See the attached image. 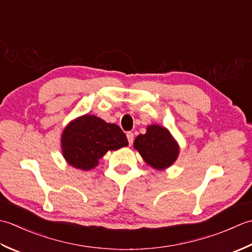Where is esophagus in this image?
<instances>
[{
  "label": "esophagus",
  "mask_w": 252,
  "mask_h": 252,
  "mask_svg": "<svg viewBox=\"0 0 252 252\" xmlns=\"http://www.w3.org/2000/svg\"><path fill=\"white\" fill-rule=\"evenodd\" d=\"M126 136H127L128 142H129V146H131L132 142H133V133H132L131 131H128V132L126 133Z\"/></svg>",
  "instance_id": "1"
}]
</instances>
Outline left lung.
<instances>
[{"mask_svg": "<svg viewBox=\"0 0 252 252\" xmlns=\"http://www.w3.org/2000/svg\"><path fill=\"white\" fill-rule=\"evenodd\" d=\"M133 147L149 165L157 169L171 166L178 156V146L166 128L148 126L145 135L138 136Z\"/></svg>", "mask_w": 252, "mask_h": 252, "instance_id": "8db88e82", "label": "left lung"}]
</instances>
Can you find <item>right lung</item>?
I'll return each mask as SVG.
<instances>
[{
  "mask_svg": "<svg viewBox=\"0 0 252 252\" xmlns=\"http://www.w3.org/2000/svg\"><path fill=\"white\" fill-rule=\"evenodd\" d=\"M128 146L120 126L94 115H84L71 122L62 135L63 156L71 166L88 171L97 165L109 150Z\"/></svg>",
  "mask_w": 252,
  "mask_h": 252,
  "instance_id": "add662e5",
  "label": "right lung"
}]
</instances>
